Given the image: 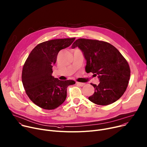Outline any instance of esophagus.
<instances>
[{"label": "esophagus", "instance_id": "1", "mask_svg": "<svg viewBox=\"0 0 147 147\" xmlns=\"http://www.w3.org/2000/svg\"><path fill=\"white\" fill-rule=\"evenodd\" d=\"M76 84H77L78 86H81V87L83 86L85 84V83H80V82H76Z\"/></svg>", "mask_w": 147, "mask_h": 147}]
</instances>
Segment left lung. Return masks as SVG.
<instances>
[{
    "mask_svg": "<svg viewBox=\"0 0 147 147\" xmlns=\"http://www.w3.org/2000/svg\"><path fill=\"white\" fill-rule=\"evenodd\" d=\"M79 48L86 60V71L97 76L98 85L89 100L99 105H108L123 94L130 78L129 64L121 53L111 44L98 41L78 39L71 48Z\"/></svg>",
    "mask_w": 147,
    "mask_h": 147,
    "instance_id": "1",
    "label": "left lung"
}]
</instances>
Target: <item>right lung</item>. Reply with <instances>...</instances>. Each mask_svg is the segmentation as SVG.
Here are the masks:
<instances>
[{
  "mask_svg": "<svg viewBox=\"0 0 147 147\" xmlns=\"http://www.w3.org/2000/svg\"><path fill=\"white\" fill-rule=\"evenodd\" d=\"M75 38L57 39L37 45L29 55L22 70V81L28 96L44 109H54L64 103L67 89L73 80L61 81L52 76L59 51L69 47Z\"/></svg>",
  "mask_w": 147,
  "mask_h": 147,
  "instance_id": "1",
  "label": "right lung"
}]
</instances>
